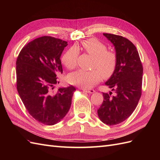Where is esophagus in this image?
<instances>
[{
    "mask_svg": "<svg viewBox=\"0 0 160 160\" xmlns=\"http://www.w3.org/2000/svg\"><path fill=\"white\" fill-rule=\"evenodd\" d=\"M84 91L87 92V93H95V90L93 89H83Z\"/></svg>",
    "mask_w": 160,
    "mask_h": 160,
    "instance_id": "obj_1",
    "label": "esophagus"
}]
</instances>
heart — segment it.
I'll use <instances>...</instances> for the list:
<instances>
[{
	"label": "heart",
	"mask_w": 160,
	"mask_h": 160,
	"mask_svg": "<svg viewBox=\"0 0 160 160\" xmlns=\"http://www.w3.org/2000/svg\"><path fill=\"white\" fill-rule=\"evenodd\" d=\"M82 47L87 53L93 57V67L97 69L77 70L69 75V81L72 84L89 89L100 81L101 74L104 77H109L113 73L117 65V56L114 52L108 51L103 42L95 38L84 41L82 42ZM78 54L77 47H71L62 55V62L67 68L73 69Z\"/></svg>",
	"instance_id": "b5f03b06"
}]
</instances>
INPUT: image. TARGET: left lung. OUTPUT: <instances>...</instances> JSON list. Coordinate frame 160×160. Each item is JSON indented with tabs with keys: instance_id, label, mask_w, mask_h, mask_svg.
I'll use <instances>...</instances> for the list:
<instances>
[{
	"instance_id": "left-lung-1",
	"label": "left lung",
	"mask_w": 160,
	"mask_h": 160,
	"mask_svg": "<svg viewBox=\"0 0 160 160\" xmlns=\"http://www.w3.org/2000/svg\"><path fill=\"white\" fill-rule=\"evenodd\" d=\"M103 35L114 46L117 56L115 69L105 83L115 93H103L98 114L103 123L114 125L127 119L137 107L142 94L143 67L136 47L128 38L109 33Z\"/></svg>"
}]
</instances>
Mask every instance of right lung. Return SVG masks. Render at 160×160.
<instances>
[{
    "mask_svg": "<svg viewBox=\"0 0 160 160\" xmlns=\"http://www.w3.org/2000/svg\"><path fill=\"white\" fill-rule=\"evenodd\" d=\"M67 42L44 36L24 47L16 62L17 88L19 96L32 117L41 123L52 125L68 113L73 86L52 89L57 75L62 73L60 58Z\"/></svg>",
    "mask_w": 160,
    "mask_h": 160,
    "instance_id": "obj_1",
    "label": "right lung"
}]
</instances>
